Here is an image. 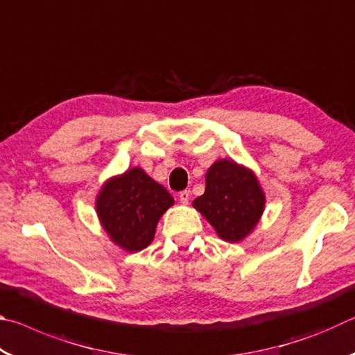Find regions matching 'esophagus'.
<instances>
[{
  "mask_svg": "<svg viewBox=\"0 0 355 355\" xmlns=\"http://www.w3.org/2000/svg\"><path fill=\"white\" fill-rule=\"evenodd\" d=\"M178 199H180V202L183 203V205H186V203L189 202V199H191V191L189 189H184V191H182L178 194Z\"/></svg>",
  "mask_w": 355,
  "mask_h": 355,
  "instance_id": "34e87169",
  "label": "esophagus"
}]
</instances>
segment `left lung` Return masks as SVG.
<instances>
[{
  "mask_svg": "<svg viewBox=\"0 0 355 355\" xmlns=\"http://www.w3.org/2000/svg\"><path fill=\"white\" fill-rule=\"evenodd\" d=\"M205 182V194L192 205L224 241H241L254 230L264 208V196L255 175L232 159H222L209 167Z\"/></svg>",
  "mask_w": 355,
  "mask_h": 355,
  "instance_id": "left-lung-1",
  "label": "left lung"
}]
</instances>
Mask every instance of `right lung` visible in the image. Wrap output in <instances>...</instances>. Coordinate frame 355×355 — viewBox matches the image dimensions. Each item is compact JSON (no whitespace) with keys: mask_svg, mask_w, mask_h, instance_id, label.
Wrapping results in <instances>:
<instances>
[{"mask_svg":"<svg viewBox=\"0 0 355 355\" xmlns=\"http://www.w3.org/2000/svg\"><path fill=\"white\" fill-rule=\"evenodd\" d=\"M173 205V197L139 167L114 177L100 191L97 213L107 235L130 252L153 241L161 216Z\"/></svg>","mask_w":355,"mask_h":355,"instance_id":"obj_1","label":"right lung"}]
</instances>
